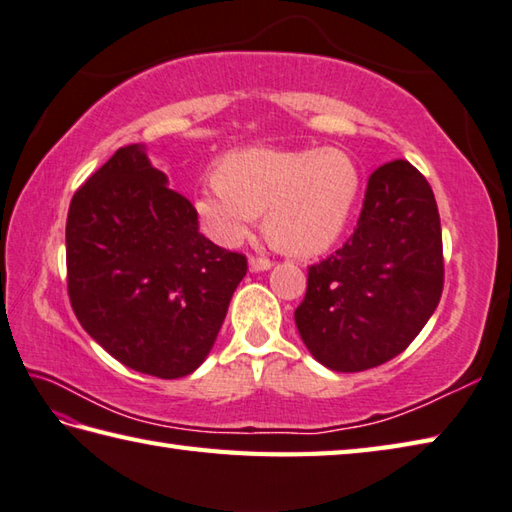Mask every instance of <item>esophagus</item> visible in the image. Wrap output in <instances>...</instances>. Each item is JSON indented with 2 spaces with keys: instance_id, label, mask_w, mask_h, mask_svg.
Returning a JSON list of instances; mask_svg holds the SVG:
<instances>
[{
  "instance_id": "1",
  "label": "esophagus",
  "mask_w": 512,
  "mask_h": 512,
  "mask_svg": "<svg viewBox=\"0 0 512 512\" xmlns=\"http://www.w3.org/2000/svg\"><path fill=\"white\" fill-rule=\"evenodd\" d=\"M248 266H250V270H253V273H259V270H268L270 266H273V262H270L268 257H250Z\"/></svg>"
}]
</instances>
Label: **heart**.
Listing matches in <instances>:
<instances>
[{
    "mask_svg": "<svg viewBox=\"0 0 512 512\" xmlns=\"http://www.w3.org/2000/svg\"><path fill=\"white\" fill-rule=\"evenodd\" d=\"M362 190V173L339 148L228 153L217 179L195 197L204 233L235 246L266 213V235L290 255H317L333 246L348 226Z\"/></svg>",
    "mask_w": 512,
    "mask_h": 512,
    "instance_id": "heart-1",
    "label": "heart"
}]
</instances>
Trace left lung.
Listing matches in <instances>:
<instances>
[{"label": "left lung", "instance_id": "1", "mask_svg": "<svg viewBox=\"0 0 512 512\" xmlns=\"http://www.w3.org/2000/svg\"><path fill=\"white\" fill-rule=\"evenodd\" d=\"M442 290L433 188L413 164L395 159L368 177L348 242L308 266L295 324L319 364L359 373L404 353L435 313Z\"/></svg>", "mask_w": 512, "mask_h": 512}]
</instances>
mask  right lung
<instances>
[{
    "mask_svg": "<svg viewBox=\"0 0 512 512\" xmlns=\"http://www.w3.org/2000/svg\"><path fill=\"white\" fill-rule=\"evenodd\" d=\"M119 148L77 188L66 222L68 297L117 362L159 379L193 373L213 348L248 262L199 233L195 206Z\"/></svg>",
    "mask_w": 512,
    "mask_h": 512,
    "instance_id": "1",
    "label": "right lung"
}]
</instances>
